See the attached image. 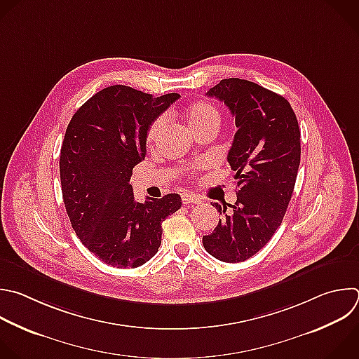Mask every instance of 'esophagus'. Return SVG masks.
Wrapping results in <instances>:
<instances>
[{
  "instance_id": "esophagus-1",
  "label": "esophagus",
  "mask_w": 359,
  "mask_h": 359,
  "mask_svg": "<svg viewBox=\"0 0 359 359\" xmlns=\"http://www.w3.org/2000/svg\"><path fill=\"white\" fill-rule=\"evenodd\" d=\"M182 201L184 205H189V204H201V198L196 194H190V193H184L182 194Z\"/></svg>"
}]
</instances>
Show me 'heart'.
I'll return each instance as SVG.
<instances>
[{"instance_id":"heart-1","label":"heart","mask_w":359,"mask_h":359,"mask_svg":"<svg viewBox=\"0 0 359 359\" xmlns=\"http://www.w3.org/2000/svg\"><path fill=\"white\" fill-rule=\"evenodd\" d=\"M184 118H186V123L191 131H194L203 126L211 124V123L219 124L218 111L207 101H197V102H193L191 105H189L184 111ZM165 126H166L165 115H159L158 118H155L154 121L149 124L148 131H147L148 142H155L159 138V135L162 134V131L165 130Z\"/></svg>"}]
</instances>
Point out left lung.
Returning <instances> with one entry per match:
<instances>
[{
    "instance_id": "left-lung-1",
    "label": "left lung",
    "mask_w": 359,
    "mask_h": 359,
    "mask_svg": "<svg viewBox=\"0 0 359 359\" xmlns=\"http://www.w3.org/2000/svg\"><path fill=\"white\" fill-rule=\"evenodd\" d=\"M235 118L228 152L236 186L235 204L214 203L222 214L203 236L214 258L236 264L262 250L282 224L300 165V130L289 101L250 80L224 79L207 91Z\"/></svg>"
}]
</instances>
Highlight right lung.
I'll return each mask as SVG.
<instances>
[{"mask_svg":"<svg viewBox=\"0 0 359 359\" xmlns=\"http://www.w3.org/2000/svg\"><path fill=\"white\" fill-rule=\"evenodd\" d=\"M109 86L72 116L60 149L62 194L83 245L114 268H138L162 243V222L182 207L179 194L137 203L133 169L145 158L149 124L177 100Z\"/></svg>","mask_w":359,"mask_h":359,"instance_id":"add662e5","label":"right lung"}]
</instances>
